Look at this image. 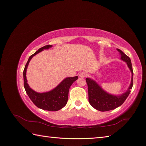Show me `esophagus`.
Masks as SVG:
<instances>
[{
    "label": "esophagus",
    "instance_id": "esophagus-1",
    "mask_svg": "<svg viewBox=\"0 0 146 146\" xmlns=\"http://www.w3.org/2000/svg\"><path fill=\"white\" fill-rule=\"evenodd\" d=\"M79 76H80V77L81 78H85L87 76V74L85 72H82L80 74V75H79Z\"/></svg>",
    "mask_w": 146,
    "mask_h": 146
}]
</instances>
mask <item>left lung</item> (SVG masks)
<instances>
[{
    "label": "left lung",
    "instance_id": "1",
    "mask_svg": "<svg viewBox=\"0 0 146 146\" xmlns=\"http://www.w3.org/2000/svg\"><path fill=\"white\" fill-rule=\"evenodd\" d=\"M121 55V60L125 61L131 73L130 86L127 90L120 95H114L105 91L95 80L86 78V81L88 89L89 102L92 107L100 111H107L117 108L124 102L129 96L133 86V69L130 58L119 48H117Z\"/></svg>",
    "mask_w": 146,
    "mask_h": 146
}]
</instances>
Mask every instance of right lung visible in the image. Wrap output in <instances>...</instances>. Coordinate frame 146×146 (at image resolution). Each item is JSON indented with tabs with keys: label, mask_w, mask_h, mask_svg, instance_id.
<instances>
[{
	"label": "right lung",
	"mask_w": 146,
	"mask_h": 146,
	"mask_svg": "<svg viewBox=\"0 0 146 146\" xmlns=\"http://www.w3.org/2000/svg\"><path fill=\"white\" fill-rule=\"evenodd\" d=\"M52 47V45L44 46L39 48L36 52L29 57L27 63L25 66L23 76L25 90L33 103L39 108L47 111H55L63 108L67 104L69 88L72 84L77 80L78 76L66 77L54 89L44 92H38L32 90L27 83V77H26V72L31 59L38 53L45 49H48Z\"/></svg>",
	"instance_id": "right-lung-1"
}]
</instances>
